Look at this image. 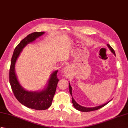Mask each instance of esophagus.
<instances>
[{"label":"esophagus","instance_id":"obj_1","mask_svg":"<svg viewBox=\"0 0 128 128\" xmlns=\"http://www.w3.org/2000/svg\"><path fill=\"white\" fill-rule=\"evenodd\" d=\"M64 74L65 76H66V78L70 76V70L69 69V68L66 67L65 68L64 72Z\"/></svg>","mask_w":128,"mask_h":128}]
</instances>
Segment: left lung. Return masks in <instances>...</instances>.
<instances>
[{
	"instance_id": "left-lung-1",
	"label": "left lung",
	"mask_w": 128,
	"mask_h": 128,
	"mask_svg": "<svg viewBox=\"0 0 128 128\" xmlns=\"http://www.w3.org/2000/svg\"><path fill=\"white\" fill-rule=\"evenodd\" d=\"M108 48H110V51L112 52L116 56V54H115V52L114 50H113V49L112 48V47L109 44H107ZM69 91H70V94L72 96V88L71 86L70 85V83H69ZM108 102H107L106 103L104 104H102L101 106H97V107H92V108H87V107H82V106H80V104H78V103H77L76 102H75V100H74V99L73 98V97H72V104L74 106V107H75V108H76L77 110H80L81 111V112H91V111H93V110H96L100 109V108H102L103 107H104V106H106V104H107Z\"/></svg>"
}]
</instances>
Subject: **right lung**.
I'll return each instance as SVG.
<instances>
[{
	"label": "right lung",
	"instance_id": "right-lung-1",
	"mask_svg": "<svg viewBox=\"0 0 128 128\" xmlns=\"http://www.w3.org/2000/svg\"><path fill=\"white\" fill-rule=\"evenodd\" d=\"M44 34V32H33L28 35L18 43L14 51L9 70V82L16 99L26 107L36 110H47L51 106L59 81L56 75L58 70L52 74L47 88L44 90L31 92L24 90L19 84L15 72V64L22 49L29 43L33 42Z\"/></svg>",
	"mask_w": 128,
	"mask_h": 128
}]
</instances>
